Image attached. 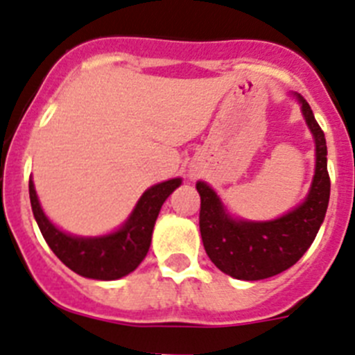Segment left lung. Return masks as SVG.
Listing matches in <instances>:
<instances>
[{
	"instance_id": "1",
	"label": "left lung",
	"mask_w": 355,
	"mask_h": 355,
	"mask_svg": "<svg viewBox=\"0 0 355 355\" xmlns=\"http://www.w3.org/2000/svg\"><path fill=\"white\" fill-rule=\"evenodd\" d=\"M302 114L315 138L317 166L311 189L301 205L274 221L232 219L221 200L205 182H198L201 198L200 232L205 251L217 269L237 279L257 281L290 269L313 244L324 221L331 194L327 145L308 102L299 97Z\"/></svg>"
}]
</instances>
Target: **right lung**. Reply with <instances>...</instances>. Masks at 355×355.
I'll return each instance as SVG.
<instances>
[{
	"mask_svg": "<svg viewBox=\"0 0 355 355\" xmlns=\"http://www.w3.org/2000/svg\"><path fill=\"white\" fill-rule=\"evenodd\" d=\"M180 178L152 185L143 193L138 205L132 210L125 225L118 232L104 237H72L63 233L44 214L38 203L35 185L30 178L31 210L44 239L53 249V253L76 274L92 279L111 281L132 272L146 257L152 242L155 219L162 203L178 185Z\"/></svg>",
	"mask_w": 355,
	"mask_h": 355,
	"instance_id": "right-lung-1",
	"label": "right lung"
}]
</instances>
